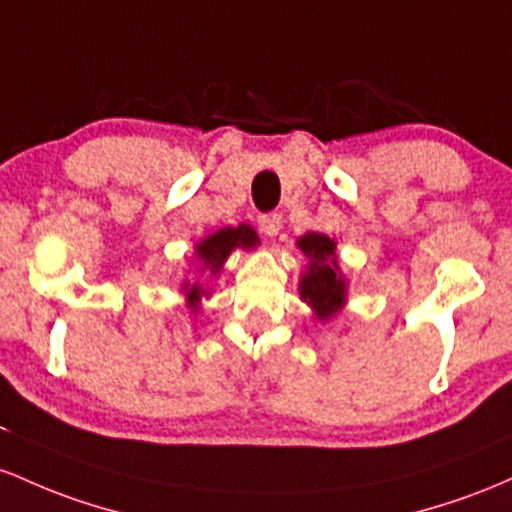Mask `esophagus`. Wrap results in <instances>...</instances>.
<instances>
[{
  "instance_id": "obj_1",
  "label": "esophagus",
  "mask_w": 512,
  "mask_h": 512,
  "mask_svg": "<svg viewBox=\"0 0 512 512\" xmlns=\"http://www.w3.org/2000/svg\"><path fill=\"white\" fill-rule=\"evenodd\" d=\"M280 227H283V222H280L278 215H261L258 217V229H261L266 237H275V234L280 232Z\"/></svg>"
}]
</instances>
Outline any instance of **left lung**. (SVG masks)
<instances>
[{"label":"left lung","mask_w":512,"mask_h":512,"mask_svg":"<svg viewBox=\"0 0 512 512\" xmlns=\"http://www.w3.org/2000/svg\"><path fill=\"white\" fill-rule=\"evenodd\" d=\"M297 249L309 261L300 275V300L312 307L314 319L326 324L348 302V278L338 263L336 241L321 232H307L297 239Z\"/></svg>","instance_id":"8db88e82"}]
</instances>
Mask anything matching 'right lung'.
Returning a JSON list of instances; mask_svg holds the SVG:
<instances>
[{"label":"right lung","instance_id":"1","mask_svg":"<svg viewBox=\"0 0 512 512\" xmlns=\"http://www.w3.org/2000/svg\"><path fill=\"white\" fill-rule=\"evenodd\" d=\"M258 246V234L254 232V227L244 225L241 222L239 227H222L217 232L208 234L193 246V261L198 266V271L205 275V280H193V278H183L181 280V292L186 297V307L191 309L193 314L200 312V304L203 300H208L212 295L210 287V278H217L225 266V261L232 256V251L244 249L251 251Z\"/></svg>","mask_w":512,"mask_h":512}]
</instances>
